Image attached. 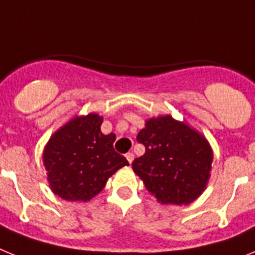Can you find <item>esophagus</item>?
<instances>
[{
    "label": "esophagus",
    "mask_w": 255,
    "mask_h": 255,
    "mask_svg": "<svg viewBox=\"0 0 255 255\" xmlns=\"http://www.w3.org/2000/svg\"><path fill=\"white\" fill-rule=\"evenodd\" d=\"M126 159H128V162H129V163H131L132 161H134V154H132L131 152H129V153H126Z\"/></svg>",
    "instance_id": "obj_1"
}]
</instances>
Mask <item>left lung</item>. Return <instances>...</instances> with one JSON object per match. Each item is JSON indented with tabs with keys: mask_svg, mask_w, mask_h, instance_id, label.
<instances>
[{
	"mask_svg": "<svg viewBox=\"0 0 255 255\" xmlns=\"http://www.w3.org/2000/svg\"><path fill=\"white\" fill-rule=\"evenodd\" d=\"M136 140L145 153L132 170L162 204H189L204 191L211 176L213 152L208 140L172 116L152 117Z\"/></svg>",
	"mask_w": 255,
	"mask_h": 255,
	"instance_id": "obj_1",
	"label": "left lung"
}]
</instances>
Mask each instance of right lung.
<instances>
[{
    "label": "right lung",
    "mask_w": 255,
    "mask_h": 255,
    "mask_svg": "<svg viewBox=\"0 0 255 255\" xmlns=\"http://www.w3.org/2000/svg\"><path fill=\"white\" fill-rule=\"evenodd\" d=\"M103 117L76 116L52 135L43 152V164L52 191L65 200L88 202L124 166V155L114 149L115 134L101 131Z\"/></svg>",
    "instance_id": "1"
}]
</instances>
